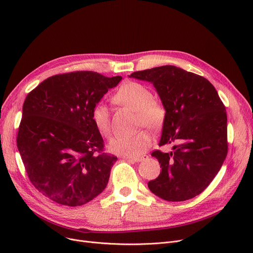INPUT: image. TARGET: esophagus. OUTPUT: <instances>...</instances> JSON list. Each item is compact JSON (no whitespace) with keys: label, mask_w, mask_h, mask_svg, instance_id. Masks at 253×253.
<instances>
[{"label":"esophagus","mask_w":253,"mask_h":253,"mask_svg":"<svg viewBox=\"0 0 253 253\" xmlns=\"http://www.w3.org/2000/svg\"><path fill=\"white\" fill-rule=\"evenodd\" d=\"M148 156H139V157H124V159H128V160H131V161H134V162H141L142 160H144L145 158H147Z\"/></svg>","instance_id":"1"}]
</instances>
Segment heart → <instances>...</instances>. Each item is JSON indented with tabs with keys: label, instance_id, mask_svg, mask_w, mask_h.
Instances as JSON below:
<instances>
[{
	"label": "heart",
	"instance_id": "obj_1",
	"mask_svg": "<svg viewBox=\"0 0 253 253\" xmlns=\"http://www.w3.org/2000/svg\"><path fill=\"white\" fill-rule=\"evenodd\" d=\"M113 102L135 111V125L145 126L152 130L161 128L165 122L167 111L161 100L152 97L151 90L141 83L126 81L120 86L112 97ZM92 123L105 138L112 135L111 114L108 106L99 102L91 111ZM152 144V136L148 131L139 130L132 134L117 135L109 149L111 152L124 157H139Z\"/></svg>",
	"mask_w": 253,
	"mask_h": 253
}]
</instances>
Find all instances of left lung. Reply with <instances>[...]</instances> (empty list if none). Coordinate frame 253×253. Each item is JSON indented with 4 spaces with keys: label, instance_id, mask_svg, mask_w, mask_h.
Returning a JSON list of instances; mask_svg holds the SVG:
<instances>
[{
    "label": "left lung",
    "instance_id": "obj_1",
    "mask_svg": "<svg viewBox=\"0 0 253 253\" xmlns=\"http://www.w3.org/2000/svg\"><path fill=\"white\" fill-rule=\"evenodd\" d=\"M130 77L155 86L167 111L159 145L175 143L171 153H152L162 170L149 181V189L172 202L201 194L228 154L227 112L214 86L174 65L134 72Z\"/></svg>",
    "mask_w": 253,
    "mask_h": 253
}]
</instances>
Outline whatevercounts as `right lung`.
I'll return each instance as SVG.
<instances>
[{"label":"right lung","mask_w":253,"mask_h":253,"mask_svg":"<svg viewBox=\"0 0 253 253\" xmlns=\"http://www.w3.org/2000/svg\"><path fill=\"white\" fill-rule=\"evenodd\" d=\"M121 76L81 71L49 77L26 96L17 148L34 187L50 200L81 206L109 182L117 157L91 120V111Z\"/></svg>","instance_id":"add662e5"}]
</instances>
